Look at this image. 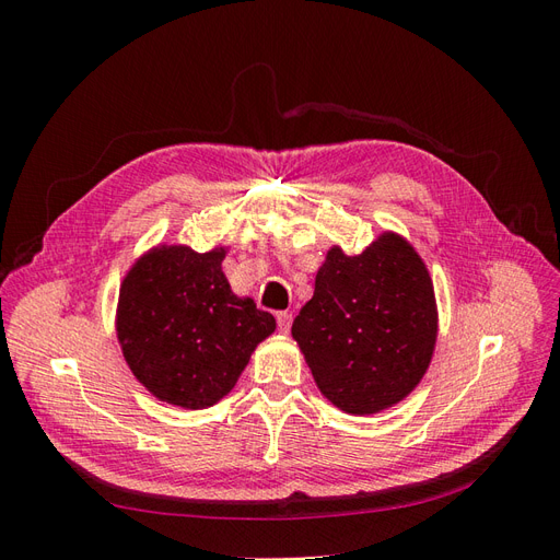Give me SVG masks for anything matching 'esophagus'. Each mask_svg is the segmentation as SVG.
I'll use <instances>...</instances> for the list:
<instances>
[{"label": "esophagus", "instance_id": "obj_1", "mask_svg": "<svg viewBox=\"0 0 560 560\" xmlns=\"http://www.w3.org/2000/svg\"><path fill=\"white\" fill-rule=\"evenodd\" d=\"M276 319H278V329L282 331V334H287V331H290L292 329V313H278L276 315Z\"/></svg>", "mask_w": 560, "mask_h": 560}]
</instances>
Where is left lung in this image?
<instances>
[{
  "label": "left lung",
  "mask_w": 560,
  "mask_h": 560,
  "mask_svg": "<svg viewBox=\"0 0 560 560\" xmlns=\"http://www.w3.org/2000/svg\"><path fill=\"white\" fill-rule=\"evenodd\" d=\"M292 336L334 406L352 416L389 409L432 362L436 301L428 266L389 231L358 257L331 247Z\"/></svg>",
  "instance_id": "left-lung-1"
}]
</instances>
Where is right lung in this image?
<instances>
[{
    "mask_svg": "<svg viewBox=\"0 0 560 560\" xmlns=\"http://www.w3.org/2000/svg\"><path fill=\"white\" fill-rule=\"evenodd\" d=\"M224 247L194 252L159 245L121 282L116 336L151 395L182 409H208L226 397L276 317L231 292Z\"/></svg>",
    "mask_w": 560,
    "mask_h": 560,
    "instance_id": "add662e5",
    "label": "right lung"
}]
</instances>
